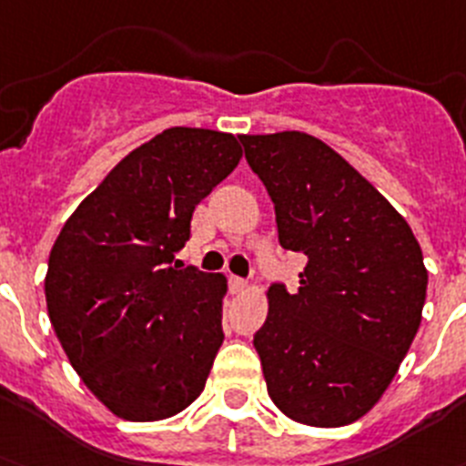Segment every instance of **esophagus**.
Wrapping results in <instances>:
<instances>
[{
	"label": "esophagus",
	"instance_id": "1",
	"mask_svg": "<svg viewBox=\"0 0 466 466\" xmlns=\"http://www.w3.org/2000/svg\"><path fill=\"white\" fill-rule=\"evenodd\" d=\"M229 286H232L234 293H238V290L246 289V281L241 277H229Z\"/></svg>",
	"mask_w": 466,
	"mask_h": 466
}]
</instances>
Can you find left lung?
<instances>
[{"mask_svg":"<svg viewBox=\"0 0 466 466\" xmlns=\"http://www.w3.org/2000/svg\"><path fill=\"white\" fill-rule=\"evenodd\" d=\"M238 140L274 204L279 244L307 256L298 289L269 286V314L253 335L267 391L295 422H354L390 387L420 329L422 248L394 206L319 137Z\"/></svg>","mask_w":466,"mask_h":466,"instance_id":"left-lung-1","label":"left lung"}]
</instances>
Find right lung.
I'll return each mask as SVG.
<instances>
[{
	"label": "right lung",
	"instance_id": "right-lung-1",
	"mask_svg": "<svg viewBox=\"0 0 466 466\" xmlns=\"http://www.w3.org/2000/svg\"><path fill=\"white\" fill-rule=\"evenodd\" d=\"M241 159L232 133L173 127L133 149L65 222L44 281L79 378L115 415L171 418L220 350L222 274L176 260L192 216Z\"/></svg>",
	"mask_w": 466,
	"mask_h": 466
}]
</instances>
